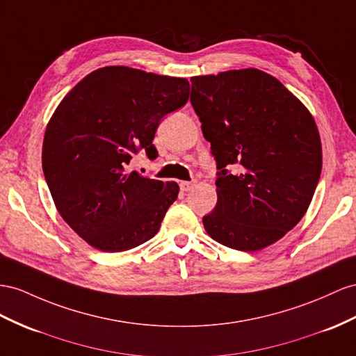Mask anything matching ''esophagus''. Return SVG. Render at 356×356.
Returning a JSON list of instances; mask_svg holds the SVG:
<instances>
[{
    "instance_id": "esophagus-1",
    "label": "esophagus",
    "mask_w": 356,
    "mask_h": 356,
    "mask_svg": "<svg viewBox=\"0 0 356 356\" xmlns=\"http://www.w3.org/2000/svg\"><path fill=\"white\" fill-rule=\"evenodd\" d=\"M179 186H180V191H184V193H188V191H191V189L195 186V181H180Z\"/></svg>"
}]
</instances>
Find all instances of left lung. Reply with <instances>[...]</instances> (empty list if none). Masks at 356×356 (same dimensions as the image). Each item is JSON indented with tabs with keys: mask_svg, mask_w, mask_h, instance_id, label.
Here are the masks:
<instances>
[{
	"mask_svg": "<svg viewBox=\"0 0 356 356\" xmlns=\"http://www.w3.org/2000/svg\"><path fill=\"white\" fill-rule=\"evenodd\" d=\"M191 104L216 161L207 234L259 251L302 220L322 171L313 115L277 78L259 69L193 76Z\"/></svg>",
	"mask_w": 356,
	"mask_h": 356,
	"instance_id": "obj_1",
	"label": "left lung"
}]
</instances>
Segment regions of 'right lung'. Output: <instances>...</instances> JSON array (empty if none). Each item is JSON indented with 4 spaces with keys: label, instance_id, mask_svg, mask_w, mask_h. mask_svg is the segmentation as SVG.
I'll use <instances>...</instances> for the list:
<instances>
[{
    "label": "right lung",
    "instance_id": "1",
    "mask_svg": "<svg viewBox=\"0 0 356 356\" xmlns=\"http://www.w3.org/2000/svg\"><path fill=\"white\" fill-rule=\"evenodd\" d=\"M189 97L185 78L106 66L72 88L52 114L42 167L54 203L91 247L120 252L158 233L179 185L129 171L134 154L158 156L154 132Z\"/></svg>",
    "mask_w": 356,
    "mask_h": 356
}]
</instances>
